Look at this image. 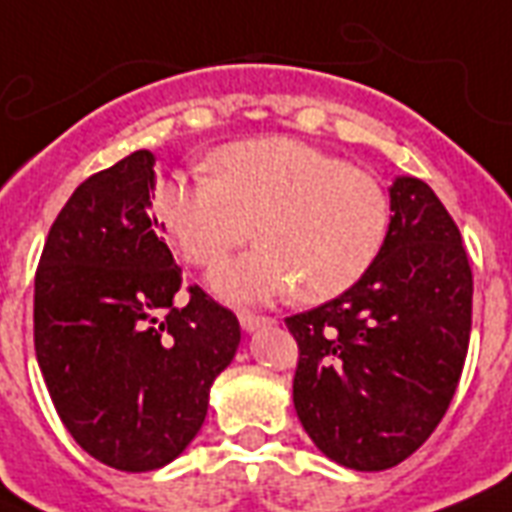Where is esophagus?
<instances>
[{
  "label": "esophagus",
  "mask_w": 512,
  "mask_h": 512,
  "mask_svg": "<svg viewBox=\"0 0 512 512\" xmlns=\"http://www.w3.org/2000/svg\"><path fill=\"white\" fill-rule=\"evenodd\" d=\"M239 324L244 332H257V329H263V327H273L276 321L268 319V316H255V313H247V311H241L239 313Z\"/></svg>",
  "instance_id": "obj_1"
}]
</instances>
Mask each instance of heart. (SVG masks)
<instances>
[{
    "instance_id": "obj_1",
    "label": "heart",
    "mask_w": 512,
    "mask_h": 512,
    "mask_svg": "<svg viewBox=\"0 0 512 512\" xmlns=\"http://www.w3.org/2000/svg\"><path fill=\"white\" fill-rule=\"evenodd\" d=\"M212 175L164 177L156 212L185 260L220 263L260 233V244L212 271L233 303L287 295L321 303L342 295L380 255L390 225L388 193L369 172L292 138L217 148Z\"/></svg>"
}]
</instances>
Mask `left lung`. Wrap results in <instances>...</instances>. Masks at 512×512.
Masks as SVG:
<instances>
[{"mask_svg":"<svg viewBox=\"0 0 512 512\" xmlns=\"http://www.w3.org/2000/svg\"><path fill=\"white\" fill-rule=\"evenodd\" d=\"M390 225L372 268L313 311L289 316L300 345L297 417L329 460L388 470L449 409L470 342L473 273L460 228L428 183L388 188Z\"/></svg>","mask_w":512,"mask_h":512,"instance_id":"8db88e82","label":"left lung"}]
</instances>
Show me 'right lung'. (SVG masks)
I'll return each instance as SVG.
<instances>
[{
  "instance_id": "add662e5",
  "label": "right lung",
  "mask_w": 512,
  "mask_h": 512,
  "mask_svg": "<svg viewBox=\"0 0 512 512\" xmlns=\"http://www.w3.org/2000/svg\"><path fill=\"white\" fill-rule=\"evenodd\" d=\"M156 156L87 177L60 209L34 281V348L60 420L108 468L170 465L204 425L239 319L183 276L151 212Z\"/></svg>"
}]
</instances>
